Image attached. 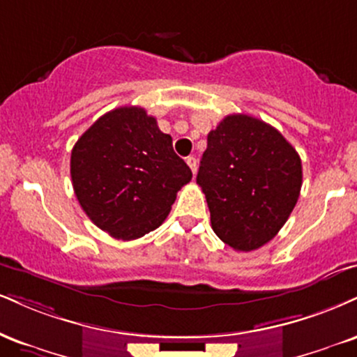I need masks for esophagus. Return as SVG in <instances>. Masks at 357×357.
<instances>
[{"instance_id": "esophagus-1", "label": "esophagus", "mask_w": 357, "mask_h": 357, "mask_svg": "<svg viewBox=\"0 0 357 357\" xmlns=\"http://www.w3.org/2000/svg\"><path fill=\"white\" fill-rule=\"evenodd\" d=\"M186 162H188V166L191 167L192 174H196V171H197V161H196V158H195V156L186 158Z\"/></svg>"}]
</instances>
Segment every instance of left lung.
<instances>
[{
  "label": "left lung",
  "instance_id": "1",
  "mask_svg": "<svg viewBox=\"0 0 357 357\" xmlns=\"http://www.w3.org/2000/svg\"><path fill=\"white\" fill-rule=\"evenodd\" d=\"M196 183L218 238L236 251L264 246L298 203L301 158L271 124L229 114L208 135Z\"/></svg>",
  "mask_w": 357,
  "mask_h": 357
}]
</instances>
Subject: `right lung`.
Instances as JSON below:
<instances>
[{
	"label": "right lung",
	"mask_w": 357,
	"mask_h": 357,
	"mask_svg": "<svg viewBox=\"0 0 357 357\" xmlns=\"http://www.w3.org/2000/svg\"><path fill=\"white\" fill-rule=\"evenodd\" d=\"M192 173L143 108L102 114L71 151L73 190L100 229L123 241L156 229Z\"/></svg>",
	"instance_id": "obj_1"
}]
</instances>
